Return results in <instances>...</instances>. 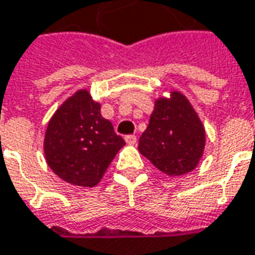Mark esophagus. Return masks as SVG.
Returning a JSON list of instances; mask_svg holds the SVG:
<instances>
[{
  "instance_id": "34e87169",
  "label": "esophagus",
  "mask_w": 255,
  "mask_h": 255,
  "mask_svg": "<svg viewBox=\"0 0 255 255\" xmlns=\"http://www.w3.org/2000/svg\"><path fill=\"white\" fill-rule=\"evenodd\" d=\"M125 141L128 142L129 145H134L137 142V137L134 134H128V136H125Z\"/></svg>"
}]
</instances>
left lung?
I'll use <instances>...</instances> for the list:
<instances>
[{"mask_svg": "<svg viewBox=\"0 0 255 255\" xmlns=\"http://www.w3.org/2000/svg\"><path fill=\"white\" fill-rule=\"evenodd\" d=\"M155 102L149 124L138 140V151L167 176H182L199 163L205 149V128L187 97L171 92Z\"/></svg>", "mask_w": 255, "mask_h": 255, "instance_id": "obj_1", "label": "left lung"}]
</instances>
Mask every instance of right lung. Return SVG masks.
I'll list each match as a JSON object with an SVG mask.
<instances>
[{"label":"right lung","mask_w":255,"mask_h":255,"mask_svg":"<svg viewBox=\"0 0 255 255\" xmlns=\"http://www.w3.org/2000/svg\"><path fill=\"white\" fill-rule=\"evenodd\" d=\"M124 145L88 90H78L61 104L48 124L44 141L50 169L79 187L97 185Z\"/></svg>","instance_id":"right-lung-1"}]
</instances>
